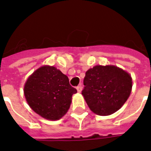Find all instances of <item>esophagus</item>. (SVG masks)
Listing matches in <instances>:
<instances>
[{
	"label": "esophagus",
	"instance_id": "obj_1",
	"mask_svg": "<svg viewBox=\"0 0 151 151\" xmlns=\"http://www.w3.org/2000/svg\"><path fill=\"white\" fill-rule=\"evenodd\" d=\"M77 90H78V93H81V90H82V87H81V86H78V87H77Z\"/></svg>",
	"mask_w": 151,
	"mask_h": 151
}]
</instances>
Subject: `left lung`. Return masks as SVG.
<instances>
[{
  "mask_svg": "<svg viewBox=\"0 0 151 151\" xmlns=\"http://www.w3.org/2000/svg\"><path fill=\"white\" fill-rule=\"evenodd\" d=\"M82 96L88 108L99 116L115 113L126 102L132 88V76L112 65H97L86 71Z\"/></svg>",
  "mask_w": 151,
  "mask_h": 151,
  "instance_id": "left-lung-1",
  "label": "left lung"
}]
</instances>
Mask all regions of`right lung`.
Returning <instances> with one entry per match:
<instances>
[{
  "label": "right lung",
  "instance_id": "obj_1",
  "mask_svg": "<svg viewBox=\"0 0 151 151\" xmlns=\"http://www.w3.org/2000/svg\"><path fill=\"white\" fill-rule=\"evenodd\" d=\"M77 89L70 85L69 78L57 68L45 65L38 68L27 78L24 93L28 105L40 116L58 120L70 107Z\"/></svg>",
  "mask_w": 151,
  "mask_h": 151
}]
</instances>
